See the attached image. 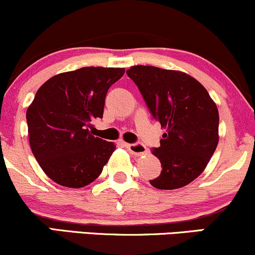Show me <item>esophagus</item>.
<instances>
[{
	"mask_svg": "<svg viewBox=\"0 0 255 255\" xmlns=\"http://www.w3.org/2000/svg\"><path fill=\"white\" fill-rule=\"evenodd\" d=\"M125 147L128 148V151L133 155H142L147 151V148L143 143H125Z\"/></svg>",
	"mask_w": 255,
	"mask_h": 255,
	"instance_id": "1",
	"label": "esophagus"
}]
</instances>
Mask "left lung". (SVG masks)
<instances>
[{
  "label": "left lung",
  "instance_id": "obj_1",
  "mask_svg": "<svg viewBox=\"0 0 255 255\" xmlns=\"http://www.w3.org/2000/svg\"><path fill=\"white\" fill-rule=\"evenodd\" d=\"M127 74L141 91L151 116L166 128L151 153L161 172L150 184L172 190L199 177L218 144V108L204 85L189 74L154 66H132Z\"/></svg>",
  "mask_w": 255,
  "mask_h": 255
}]
</instances>
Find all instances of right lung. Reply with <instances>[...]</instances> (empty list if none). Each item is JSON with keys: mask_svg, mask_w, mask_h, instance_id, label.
<instances>
[{"mask_svg": "<svg viewBox=\"0 0 255 255\" xmlns=\"http://www.w3.org/2000/svg\"><path fill=\"white\" fill-rule=\"evenodd\" d=\"M124 68L83 67L56 74L37 90L27 108L31 150L44 173L60 185L82 188L94 182L116 149L91 135V122L104 116L111 85Z\"/></svg>", "mask_w": 255, "mask_h": 255, "instance_id": "obj_1", "label": "right lung"}]
</instances>
